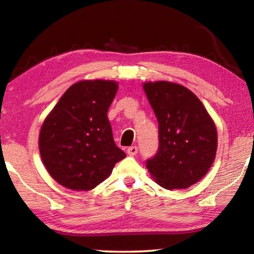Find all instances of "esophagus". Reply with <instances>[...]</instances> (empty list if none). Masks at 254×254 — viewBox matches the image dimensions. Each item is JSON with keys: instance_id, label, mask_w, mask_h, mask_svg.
I'll list each match as a JSON object with an SVG mask.
<instances>
[{"instance_id": "1", "label": "esophagus", "mask_w": 254, "mask_h": 254, "mask_svg": "<svg viewBox=\"0 0 254 254\" xmlns=\"http://www.w3.org/2000/svg\"><path fill=\"white\" fill-rule=\"evenodd\" d=\"M127 152L128 156H135V154L137 153V147H135V145H132V147L127 148Z\"/></svg>"}]
</instances>
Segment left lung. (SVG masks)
Here are the masks:
<instances>
[{"mask_svg":"<svg viewBox=\"0 0 254 254\" xmlns=\"http://www.w3.org/2000/svg\"><path fill=\"white\" fill-rule=\"evenodd\" d=\"M143 89L159 124V148L147 168L163 188H188L207 174L216 156L213 120L182 85L161 80L145 83Z\"/></svg>","mask_w":254,"mask_h":254,"instance_id":"obj_1","label":"left lung"}]
</instances>
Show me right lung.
I'll return each mask as SVG.
<instances>
[{"mask_svg": "<svg viewBox=\"0 0 254 254\" xmlns=\"http://www.w3.org/2000/svg\"><path fill=\"white\" fill-rule=\"evenodd\" d=\"M118 91L113 80L71 85L42 124L41 159L51 177L71 190H91L127 157L117 147L107 111Z\"/></svg>", "mask_w": 254, "mask_h": 254, "instance_id": "obj_1", "label": "right lung"}]
</instances>
